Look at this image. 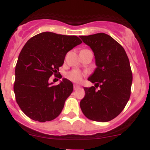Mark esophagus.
I'll list each match as a JSON object with an SVG mask.
<instances>
[{
  "mask_svg": "<svg viewBox=\"0 0 150 150\" xmlns=\"http://www.w3.org/2000/svg\"><path fill=\"white\" fill-rule=\"evenodd\" d=\"M74 90L79 89V88H80V86H79V85L75 84V85H74Z\"/></svg>",
  "mask_w": 150,
  "mask_h": 150,
  "instance_id": "obj_1",
  "label": "esophagus"
}]
</instances>
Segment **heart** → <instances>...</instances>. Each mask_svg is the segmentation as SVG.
Listing matches in <instances>:
<instances>
[{"label": "heart", "instance_id": "heart-1", "mask_svg": "<svg viewBox=\"0 0 150 150\" xmlns=\"http://www.w3.org/2000/svg\"><path fill=\"white\" fill-rule=\"evenodd\" d=\"M67 77L74 82H79L82 79V74L76 70L71 71L67 74Z\"/></svg>", "mask_w": 150, "mask_h": 150}]
</instances>
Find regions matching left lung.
Segmentation results:
<instances>
[{
  "mask_svg": "<svg viewBox=\"0 0 150 150\" xmlns=\"http://www.w3.org/2000/svg\"><path fill=\"white\" fill-rule=\"evenodd\" d=\"M92 50L96 69L88 80L95 86L85 87L80 108L88 119L108 122L123 110L131 95L132 72L124 48L104 33L81 36ZM99 86V90L96 88Z\"/></svg>",
  "mask_w": 150,
  "mask_h": 150,
  "instance_id": "1",
  "label": "left lung"
}]
</instances>
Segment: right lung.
Wrapping results in <instances>:
<instances>
[{
	"label": "right lung",
	"instance_id": "1",
	"mask_svg": "<svg viewBox=\"0 0 150 150\" xmlns=\"http://www.w3.org/2000/svg\"><path fill=\"white\" fill-rule=\"evenodd\" d=\"M81 43L76 36L43 32L24 46L16 65L13 89L17 104L31 120L45 122L59 116L74 86L65 78L57 86L49 79L59 73L67 52Z\"/></svg>",
	"mask_w": 150,
	"mask_h": 150
}]
</instances>
